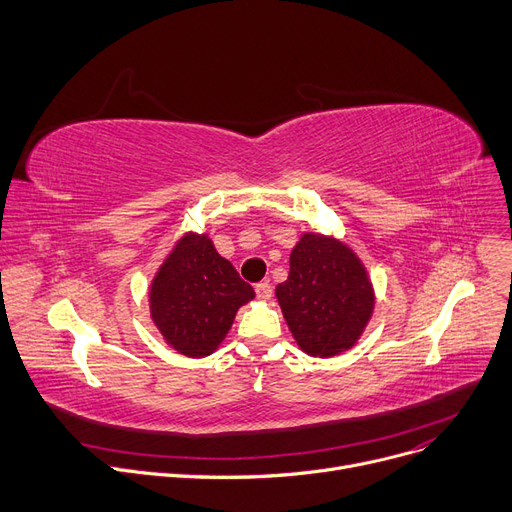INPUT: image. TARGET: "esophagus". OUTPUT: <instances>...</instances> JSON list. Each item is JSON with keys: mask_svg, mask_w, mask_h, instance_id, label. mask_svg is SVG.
I'll list each match as a JSON object with an SVG mask.
<instances>
[{"mask_svg": "<svg viewBox=\"0 0 512 512\" xmlns=\"http://www.w3.org/2000/svg\"><path fill=\"white\" fill-rule=\"evenodd\" d=\"M255 294L259 300H269L271 298V286L267 282H259L255 284Z\"/></svg>", "mask_w": 512, "mask_h": 512, "instance_id": "34e87169", "label": "esophagus"}]
</instances>
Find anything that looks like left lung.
Masks as SVG:
<instances>
[{
  "mask_svg": "<svg viewBox=\"0 0 512 512\" xmlns=\"http://www.w3.org/2000/svg\"><path fill=\"white\" fill-rule=\"evenodd\" d=\"M276 296L300 350L319 358L350 350L374 309V290L358 255L319 232L300 236Z\"/></svg>",
  "mask_w": 512,
  "mask_h": 512,
  "instance_id": "8db88e82",
  "label": "left lung"
}]
</instances>
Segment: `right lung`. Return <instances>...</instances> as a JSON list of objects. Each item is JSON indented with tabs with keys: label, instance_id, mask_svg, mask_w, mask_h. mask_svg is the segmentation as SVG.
Segmentation results:
<instances>
[{
	"label": "right lung",
	"instance_id": "obj_1",
	"mask_svg": "<svg viewBox=\"0 0 512 512\" xmlns=\"http://www.w3.org/2000/svg\"><path fill=\"white\" fill-rule=\"evenodd\" d=\"M255 298L208 234L187 232L168 253L150 286V315L164 342L189 358L210 356L236 311Z\"/></svg>",
	"mask_w": 512,
	"mask_h": 512
}]
</instances>
